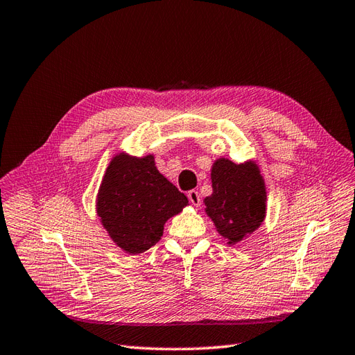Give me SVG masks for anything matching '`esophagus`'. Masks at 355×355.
<instances>
[{
    "instance_id": "1",
    "label": "esophagus",
    "mask_w": 355,
    "mask_h": 355,
    "mask_svg": "<svg viewBox=\"0 0 355 355\" xmlns=\"http://www.w3.org/2000/svg\"><path fill=\"white\" fill-rule=\"evenodd\" d=\"M187 198H189V201L192 202V205H195V207L201 205V196H199L196 190H190V192L187 193Z\"/></svg>"
}]
</instances>
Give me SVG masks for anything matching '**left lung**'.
Segmentation results:
<instances>
[{"label": "left lung", "mask_w": 355, "mask_h": 355, "mask_svg": "<svg viewBox=\"0 0 355 355\" xmlns=\"http://www.w3.org/2000/svg\"><path fill=\"white\" fill-rule=\"evenodd\" d=\"M213 193L204 199L205 213L228 244H235L255 232L266 219L267 192L255 162L237 165L217 159L211 168Z\"/></svg>", "instance_id": "obj_1"}]
</instances>
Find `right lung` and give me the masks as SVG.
I'll return each instance as SVG.
<instances>
[{
    "mask_svg": "<svg viewBox=\"0 0 355 355\" xmlns=\"http://www.w3.org/2000/svg\"><path fill=\"white\" fill-rule=\"evenodd\" d=\"M187 204V196L157 171L154 156L120 153L106 168L96 208L116 246L138 255L162 239L166 220Z\"/></svg>",
    "mask_w": 355,
    "mask_h": 355,
    "instance_id": "add662e5",
    "label": "right lung"
}]
</instances>
